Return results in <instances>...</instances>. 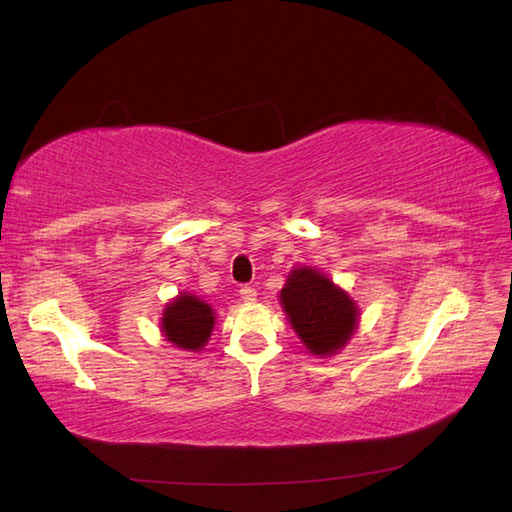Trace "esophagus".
<instances>
[{
  "instance_id": "1",
  "label": "esophagus",
  "mask_w": 512,
  "mask_h": 512,
  "mask_svg": "<svg viewBox=\"0 0 512 512\" xmlns=\"http://www.w3.org/2000/svg\"><path fill=\"white\" fill-rule=\"evenodd\" d=\"M240 296H242L244 303H253L257 299V290L251 288V285H244V288L240 290Z\"/></svg>"
}]
</instances>
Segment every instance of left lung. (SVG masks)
Instances as JSON below:
<instances>
[{
	"mask_svg": "<svg viewBox=\"0 0 512 512\" xmlns=\"http://www.w3.org/2000/svg\"><path fill=\"white\" fill-rule=\"evenodd\" d=\"M281 307L310 353L334 355L358 327V305L314 268H296L281 290Z\"/></svg>",
	"mask_w": 512,
	"mask_h": 512,
	"instance_id": "1",
	"label": "left lung"
}]
</instances>
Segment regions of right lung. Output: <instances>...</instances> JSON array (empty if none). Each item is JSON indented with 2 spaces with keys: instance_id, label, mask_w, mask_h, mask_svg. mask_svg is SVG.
<instances>
[{
  "instance_id": "right-lung-1",
  "label": "right lung",
  "mask_w": 512,
  "mask_h": 512,
  "mask_svg": "<svg viewBox=\"0 0 512 512\" xmlns=\"http://www.w3.org/2000/svg\"><path fill=\"white\" fill-rule=\"evenodd\" d=\"M213 323H216V316L205 301L189 292H181L172 303L165 305L161 331L176 349L200 351L211 336Z\"/></svg>"
}]
</instances>
